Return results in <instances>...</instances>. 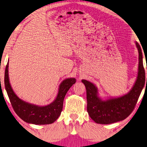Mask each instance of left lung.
I'll return each mask as SVG.
<instances>
[{
  "label": "left lung",
  "mask_w": 147,
  "mask_h": 147,
  "mask_svg": "<svg viewBox=\"0 0 147 147\" xmlns=\"http://www.w3.org/2000/svg\"><path fill=\"white\" fill-rule=\"evenodd\" d=\"M136 46L139 52L138 75L135 84L128 94L119 98L102 100L97 96L96 87L86 80H82L86 88L87 111L96 123L108 124L123 121L127 118L135 108L146 80L147 83L142 51L138 43H136Z\"/></svg>",
  "instance_id": "obj_1"
}]
</instances>
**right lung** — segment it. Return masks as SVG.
<instances>
[{
	"instance_id": "right-lung-1",
	"label": "right lung",
	"mask_w": 147,
	"mask_h": 147,
	"mask_svg": "<svg viewBox=\"0 0 147 147\" xmlns=\"http://www.w3.org/2000/svg\"><path fill=\"white\" fill-rule=\"evenodd\" d=\"M76 82V79L67 78L59 86L58 96L53 103L46 106L28 104L17 97L12 89L8 78V62L4 74V86L13 110L22 120L34 124H49L54 123L60 115L63 100L69 88Z\"/></svg>"
}]
</instances>
